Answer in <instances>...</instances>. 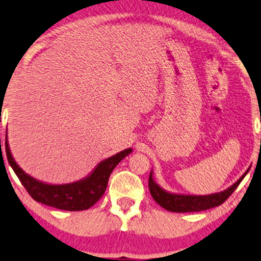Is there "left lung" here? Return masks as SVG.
I'll return each mask as SVG.
<instances>
[{
    "instance_id": "8db88e82",
    "label": "left lung",
    "mask_w": 261,
    "mask_h": 261,
    "mask_svg": "<svg viewBox=\"0 0 261 261\" xmlns=\"http://www.w3.org/2000/svg\"><path fill=\"white\" fill-rule=\"evenodd\" d=\"M249 169L250 167H248V170L237 179V182L230 186L227 189L220 191V193L210 194V195H187V194L170 193V191L163 189L159 184L155 182L153 171H150L149 184L148 186H149L150 194L155 202L159 203L163 208L176 213L200 212V211H206L222 204L235 191L239 184L242 182L246 174L249 172Z\"/></svg>"
}]
</instances>
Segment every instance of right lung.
<instances>
[{
  "label": "right lung",
  "instance_id": "add662e5",
  "mask_svg": "<svg viewBox=\"0 0 261 261\" xmlns=\"http://www.w3.org/2000/svg\"><path fill=\"white\" fill-rule=\"evenodd\" d=\"M131 153L133 148H127L100 161L88 176L75 182L51 184L36 179L16 164L11 153L8 136L6 134V154L8 163L32 199L37 202L64 211H84L94 206L103 195L112 171Z\"/></svg>",
  "mask_w": 261,
  "mask_h": 261
}]
</instances>
